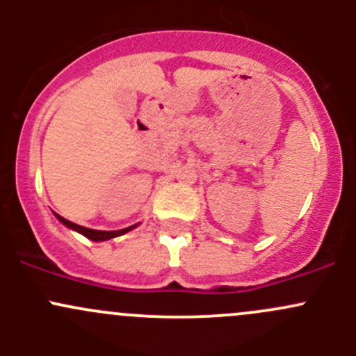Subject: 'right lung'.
<instances>
[{"instance_id": "add662e5", "label": "right lung", "mask_w": 356, "mask_h": 356, "mask_svg": "<svg viewBox=\"0 0 356 356\" xmlns=\"http://www.w3.org/2000/svg\"><path fill=\"white\" fill-rule=\"evenodd\" d=\"M55 217L58 218V220L62 222L65 227L72 229V231H75V232H79V234H82L84 238L91 239V241H108V239H111V238H117V236H122V234H125V232L132 231V229L138 225V224L131 225V227L120 229V231H96V229H88V227H82V225L74 224V222L67 220V218H63L62 215H58V213H55Z\"/></svg>"}]
</instances>
